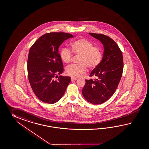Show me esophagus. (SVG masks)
<instances>
[{"instance_id":"obj_1","label":"esophagus","mask_w":149,"mask_h":149,"mask_svg":"<svg viewBox=\"0 0 149 149\" xmlns=\"http://www.w3.org/2000/svg\"><path fill=\"white\" fill-rule=\"evenodd\" d=\"M77 80V79H76V78H74V77H71V80L72 81H76V80Z\"/></svg>"}]
</instances>
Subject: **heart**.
Returning a JSON list of instances; mask_svg holds the SVG:
<instances>
[{
  "label": "heart",
  "instance_id": "b5f03b06",
  "mask_svg": "<svg viewBox=\"0 0 149 149\" xmlns=\"http://www.w3.org/2000/svg\"><path fill=\"white\" fill-rule=\"evenodd\" d=\"M72 50L77 56H80V65H71L66 68L68 75L74 78H79L87 72L88 67L90 69H94L100 65L103 58L101 48L94 46L89 40L80 38L71 44ZM62 60L65 63H69L73 58V53L67 48H62L60 53Z\"/></svg>",
  "mask_w": 149,
  "mask_h": 149
}]
</instances>
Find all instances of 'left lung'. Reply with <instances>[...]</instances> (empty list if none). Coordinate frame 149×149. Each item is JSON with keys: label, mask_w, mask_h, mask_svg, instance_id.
Returning <instances> with one entry per match:
<instances>
[{"label": "left lung", "mask_w": 149, "mask_h": 149, "mask_svg": "<svg viewBox=\"0 0 149 149\" xmlns=\"http://www.w3.org/2000/svg\"><path fill=\"white\" fill-rule=\"evenodd\" d=\"M89 34L101 42L104 53L100 65L89 75L95 77V79L86 80L82 93L87 101L100 104L108 100L115 92L122 76L123 58L122 51L111 38L102 34Z\"/></svg>", "instance_id": "1"}]
</instances>
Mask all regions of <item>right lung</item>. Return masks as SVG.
Here are the masks:
<instances>
[{
	"mask_svg": "<svg viewBox=\"0 0 149 149\" xmlns=\"http://www.w3.org/2000/svg\"><path fill=\"white\" fill-rule=\"evenodd\" d=\"M73 37L64 32L46 33L29 49L28 79L34 93L43 102L53 104L58 101L71 81L69 76L57 77L64 70L58 49L65 40ZM54 77L58 79L55 80Z\"/></svg>",
	"mask_w": 149,
	"mask_h": 149,
	"instance_id": "1",
	"label": "right lung"
}]
</instances>
